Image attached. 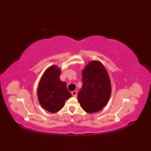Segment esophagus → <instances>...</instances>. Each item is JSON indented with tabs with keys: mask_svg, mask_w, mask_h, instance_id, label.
Returning a JSON list of instances; mask_svg holds the SVG:
<instances>
[{
	"mask_svg": "<svg viewBox=\"0 0 151 151\" xmlns=\"http://www.w3.org/2000/svg\"><path fill=\"white\" fill-rule=\"evenodd\" d=\"M72 95H73V96H74V97H76L77 96V92L76 91H72Z\"/></svg>",
	"mask_w": 151,
	"mask_h": 151,
	"instance_id": "34e87169",
	"label": "esophagus"
}]
</instances>
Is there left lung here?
Listing matches in <instances>:
<instances>
[{
    "instance_id": "left-lung-1",
    "label": "left lung",
    "mask_w": 151,
    "mask_h": 151,
    "mask_svg": "<svg viewBox=\"0 0 151 151\" xmlns=\"http://www.w3.org/2000/svg\"><path fill=\"white\" fill-rule=\"evenodd\" d=\"M82 80L77 97L82 109L90 114L101 111L111 94L110 78L104 66L98 61L90 62L82 71Z\"/></svg>"
}]
</instances>
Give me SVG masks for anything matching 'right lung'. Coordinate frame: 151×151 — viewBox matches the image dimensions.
Here are the masks:
<instances>
[{"instance_id":"add662e5","label":"right lung","mask_w":151,"mask_h":151,"mask_svg":"<svg viewBox=\"0 0 151 151\" xmlns=\"http://www.w3.org/2000/svg\"><path fill=\"white\" fill-rule=\"evenodd\" d=\"M61 69L55 65L48 68L40 81L37 96L43 108L55 113L61 110L67 99L72 96L66 83L62 82L60 76Z\"/></svg>"}]
</instances>
